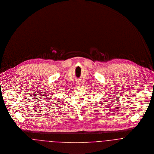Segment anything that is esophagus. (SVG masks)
<instances>
[{
  "mask_svg": "<svg viewBox=\"0 0 154 154\" xmlns=\"http://www.w3.org/2000/svg\"><path fill=\"white\" fill-rule=\"evenodd\" d=\"M76 84L78 85V86H81V85H82V83H81V82L80 81H76Z\"/></svg>",
  "mask_w": 154,
  "mask_h": 154,
  "instance_id": "obj_1",
  "label": "esophagus"
}]
</instances>
